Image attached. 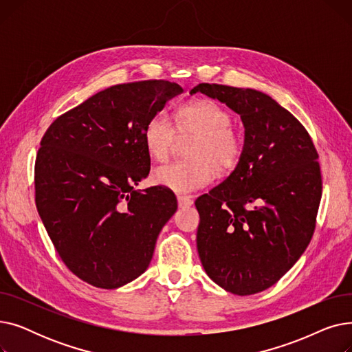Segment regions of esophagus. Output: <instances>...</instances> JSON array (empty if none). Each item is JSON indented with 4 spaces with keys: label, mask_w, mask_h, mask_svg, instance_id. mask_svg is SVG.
<instances>
[{
    "label": "esophagus",
    "mask_w": 352,
    "mask_h": 352,
    "mask_svg": "<svg viewBox=\"0 0 352 352\" xmlns=\"http://www.w3.org/2000/svg\"><path fill=\"white\" fill-rule=\"evenodd\" d=\"M177 201H178V207L179 208H187V207L192 206V199L188 195H178Z\"/></svg>",
    "instance_id": "1"
}]
</instances>
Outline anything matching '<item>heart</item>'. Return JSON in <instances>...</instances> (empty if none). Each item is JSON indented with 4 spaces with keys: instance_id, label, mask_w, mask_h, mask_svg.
Returning a JSON list of instances; mask_svg holds the SVG:
<instances>
[{
    "instance_id": "obj_1",
    "label": "heart",
    "mask_w": 352,
    "mask_h": 352,
    "mask_svg": "<svg viewBox=\"0 0 352 352\" xmlns=\"http://www.w3.org/2000/svg\"><path fill=\"white\" fill-rule=\"evenodd\" d=\"M174 122L162 111L153 114L144 126V144L155 160L170 155L178 134L195 135L190 148V161H173L153 170L157 186L187 194L207 187L215 171L228 174L244 154V137L232 126V116L212 100H195L177 109ZM179 133H177L176 131Z\"/></svg>"
}]
</instances>
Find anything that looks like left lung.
Listing matches in <instances>:
<instances>
[{
    "label": "left lung",
    "instance_id": "1",
    "mask_svg": "<svg viewBox=\"0 0 352 352\" xmlns=\"http://www.w3.org/2000/svg\"><path fill=\"white\" fill-rule=\"evenodd\" d=\"M241 116V161L219 186L197 198V248L210 278L235 295L278 281L308 247L322 194L318 153L304 125L251 88L198 84Z\"/></svg>",
    "mask_w": 352,
    "mask_h": 352
}]
</instances>
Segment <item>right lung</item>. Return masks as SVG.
Wrapping results in <instances>:
<instances>
[{"mask_svg": "<svg viewBox=\"0 0 352 352\" xmlns=\"http://www.w3.org/2000/svg\"><path fill=\"white\" fill-rule=\"evenodd\" d=\"M182 88L165 80L113 85L67 111L35 158V206L67 268L97 288L135 280L177 211L166 188L135 190L150 173L142 133Z\"/></svg>", "mask_w": 352, "mask_h": 352, "instance_id": "right-lung-1", "label": "right lung"}]
</instances>
